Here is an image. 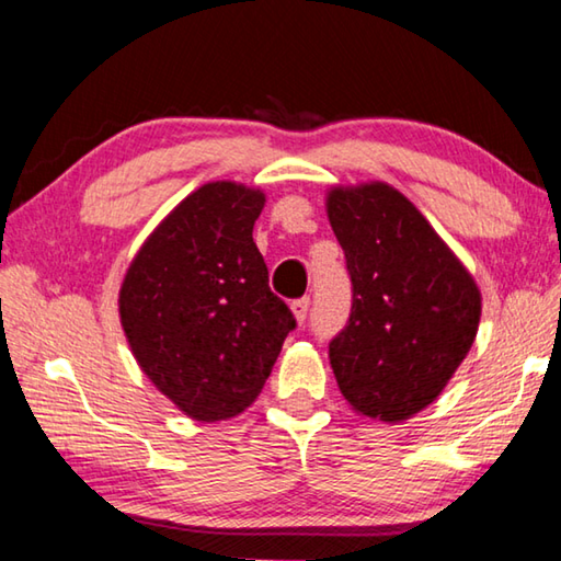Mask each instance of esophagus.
Returning <instances> with one entry per match:
<instances>
[{
	"label": "esophagus",
	"mask_w": 561,
	"mask_h": 561,
	"mask_svg": "<svg viewBox=\"0 0 561 561\" xmlns=\"http://www.w3.org/2000/svg\"><path fill=\"white\" fill-rule=\"evenodd\" d=\"M309 297H301V299H297L291 304V311H294V319L299 321V324H304V321H307V317H309Z\"/></svg>",
	"instance_id": "34e87169"
}]
</instances>
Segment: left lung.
Listing matches in <instances>:
<instances>
[{
	"label": "left lung",
	"mask_w": 561,
	"mask_h": 561,
	"mask_svg": "<svg viewBox=\"0 0 561 561\" xmlns=\"http://www.w3.org/2000/svg\"><path fill=\"white\" fill-rule=\"evenodd\" d=\"M327 217L354 284L329 344L351 411L403 423L443 393L478 336L482 294L423 213L383 180L327 190Z\"/></svg>",
	"instance_id": "left-lung-1"
}]
</instances>
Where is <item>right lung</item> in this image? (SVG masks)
I'll list each match as a JSON object with an SVG mask.
<instances>
[{"label":"right lung","mask_w":561,"mask_h":561,"mask_svg":"<svg viewBox=\"0 0 561 561\" xmlns=\"http://www.w3.org/2000/svg\"><path fill=\"white\" fill-rule=\"evenodd\" d=\"M264 203V190L234 180L201 185L146 237L121 284L133 358L193 421H230L257 401L297 327L252 240Z\"/></svg>","instance_id":"obj_1"}]
</instances>
